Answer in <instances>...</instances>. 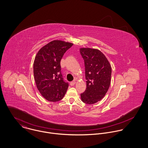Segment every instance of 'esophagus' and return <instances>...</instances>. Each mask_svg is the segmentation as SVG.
I'll use <instances>...</instances> for the list:
<instances>
[{
    "mask_svg": "<svg viewBox=\"0 0 148 148\" xmlns=\"http://www.w3.org/2000/svg\"><path fill=\"white\" fill-rule=\"evenodd\" d=\"M75 84H76V82H75V81H73V82H72L70 83V85H71V86H73Z\"/></svg>",
    "mask_w": 148,
    "mask_h": 148,
    "instance_id": "obj_1",
    "label": "esophagus"
}]
</instances>
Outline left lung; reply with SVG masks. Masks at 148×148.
Returning a JSON list of instances; mask_svg holds the SVG:
<instances>
[{
    "label": "left lung",
    "mask_w": 148,
    "mask_h": 148,
    "mask_svg": "<svg viewBox=\"0 0 148 148\" xmlns=\"http://www.w3.org/2000/svg\"><path fill=\"white\" fill-rule=\"evenodd\" d=\"M84 60L86 88L81 99L87 104L100 101L106 95L111 82L112 68L105 55L98 49L80 48Z\"/></svg>",
    "instance_id": "left-lung-1"
}]
</instances>
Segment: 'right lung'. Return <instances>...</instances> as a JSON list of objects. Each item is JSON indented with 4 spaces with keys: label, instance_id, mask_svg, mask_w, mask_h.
Instances as JSON below:
<instances>
[{
    "label": "right lung",
    "instance_id": "1",
    "mask_svg": "<svg viewBox=\"0 0 148 148\" xmlns=\"http://www.w3.org/2000/svg\"><path fill=\"white\" fill-rule=\"evenodd\" d=\"M73 44L55 40L42 47L34 62V79L42 97L52 102L63 98L68 84L63 80L60 61L64 53Z\"/></svg>",
    "mask_w": 148,
    "mask_h": 148
}]
</instances>
